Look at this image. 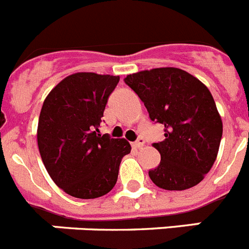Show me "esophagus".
<instances>
[{"mask_svg":"<svg viewBox=\"0 0 249 249\" xmlns=\"http://www.w3.org/2000/svg\"><path fill=\"white\" fill-rule=\"evenodd\" d=\"M133 146H135L136 148H142V147L144 146V140L142 137H140L137 141H136L135 143H133Z\"/></svg>","mask_w":249,"mask_h":249,"instance_id":"esophagus-1","label":"esophagus"}]
</instances>
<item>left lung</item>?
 Listing matches in <instances>:
<instances>
[{
  "mask_svg": "<svg viewBox=\"0 0 249 249\" xmlns=\"http://www.w3.org/2000/svg\"><path fill=\"white\" fill-rule=\"evenodd\" d=\"M149 118L164 126V140L153 147L160 152L152 182L167 191L195 187L210 172L218 155L223 124L210 89L181 68L160 67L124 78Z\"/></svg>",
  "mask_w": 249,
  "mask_h": 249,
  "instance_id": "8db88e82",
  "label": "left lung"
}]
</instances>
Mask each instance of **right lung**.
Segmentation results:
<instances>
[{"instance_id": "add662e5", "label": "right lung", "mask_w": 249, "mask_h": 249, "mask_svg": "<svg viewBox=\"0 0 249 249\" xmlns=\"http://www.w3.org/2000/svg\"><path fill=\"white\" fill-rule=\"evenodd\" d=\"M120 77L77 72L47 94L37 127L39 155L54 183L76 198H97L117 182L124 138L97 133L109 94Z\"/></svg>"}]
</instances>
